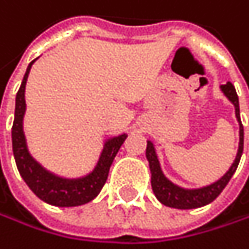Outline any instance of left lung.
<instances>
[{
    "label": "left lung",
    "mask_w": 249,
    "mask_h": 249,
    "mask_svg": "<svg viewBox=\"0 0 249 249\" xmlns=\"http://www.w3.org/2000/svg\"><path fill=\"white\" fill-rule=\"evenodd\" d=\"M222 91L226 94V97L233 103L235 106V113L239 122V149H238V155L235 162L232 163L231 169L214 184L198 188V190H185L181 188L175 184H172L162 172L160 169V163L158 160L155 147L152 142H147V149H146V158L149 160V166H150V172H152V188L153 193L156 196V198L168 206V207H174V209H197V207H203L209 203H212L213 200H216L219 197V194L223 191V188L228 185V182L231 181V178L233 177L242 152H244V127L241 122V116H239V100H238V94L236 90L233 87V84L231 81H228L226 84L220 86Z\"/></svg>",
    "instance_id": "left-lung-1"
}]
</instances>
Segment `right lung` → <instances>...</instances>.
Instances as JSON below:
<instances>
[{"instance_id": "add662e5", "label": "right lung", "mask_w": 249, "mask_h": 249, "mask_svg": "<svg viewBox=\"0 0 249 249\" xmlns=\"http://www.w3.org/2000/svg\"><path fill=\"white\" fill-rule=\"evenodd\" d=\"M33 62L29 64L21 86L16 96V112H14V122L11 128V139H13V153H14L17 169L21 178L24 179V182L29 185V188L45 203L58 207H75V206L86 204L93 198H96L100 190L103 188L107 179L109 168L119 147L125 142L127 134L109 139L105 143V147L102 150L96 168L93 169L91 174L83 178H77V179L59 178L43 169L30 156L23 133V116L26 110L24 89Z\"/></svg>"}]
</instances>
